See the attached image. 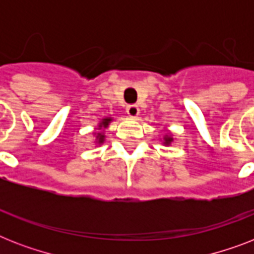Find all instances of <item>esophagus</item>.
<instances>
[{
    "mask_svg": "<svg viewBox=\"0 0 254 254\" xmlns=\"http://www.w3.org/2000/svg\"><path fill=\"white\" fill-rule=\"evenodd\" d=\"M127 113L129 116H130L131 119H135V117H138V116H139V108H138V105H135V104L127 105Z\"/></svg>",
    "mask_w": 254,
    "mask_h": 254,
    "instance_id": "obj_1",
    "label": "esophagus"
}]
</instances>
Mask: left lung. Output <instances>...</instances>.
Wrapping results in <instances>:
<instances>
[{
  "label": "left lung",
  "mask_w": 254,
  "mask_h": 254,
  "mask_svg": "<svg viewBox=\"0 0 254 254\" xmlns=\"http://www.w3.org/2000/svg\"><path fill=\"white\" fill-rule=\"evenodd\" d=\"M174 141V135L171 134V131H166V134L163 135V138H161V142L165 146H170Z\"/></svg>",
  "instance_id": "obj_1"
}]
</instances>
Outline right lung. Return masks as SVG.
<instances>
[{
    "instance_id": "obj_1",
    "label": "right lung",
    "mask_w": 254,
    "mask_h": 254,
    "mask_svg": "<svg viewBox=\"0 0 254 254\" xmlns=\"http://www.w3.org/2000/svg\"><path fill=\"white\" fill-rule=\"evenodd\" d=\"M113 121V117H104V119H101L99 121V124H97V127H96V130L97 131H93V137H95V141L93 142L96 143V146L97 145H103L104 142H105V129H107L108 127H109V124Z\"/></svg>"
}]
</instances>
